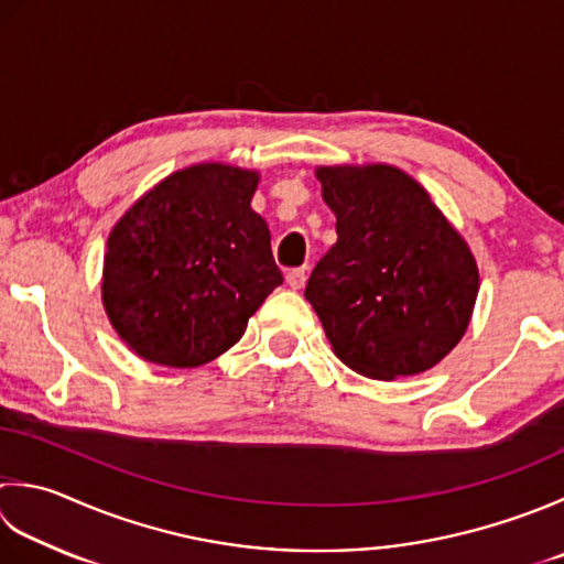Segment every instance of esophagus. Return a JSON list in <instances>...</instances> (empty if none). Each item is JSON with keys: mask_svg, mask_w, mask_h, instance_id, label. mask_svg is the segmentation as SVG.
<instances>
[{"mask_svg": "<svg viewBox=\"0 0 564 564\" xmlns=\"http://www.w3.org/2000/svg\"><path fill=\"white\" fill-rule=\"evenodd\" d=\"M285 283H289L293 291H301L305 285V269H293L285 273Z\"/></svg>", "mask_w": 564, "mask_h": 564, "instance_id": "obj_1", "label": "esophagus"}]
</instances>
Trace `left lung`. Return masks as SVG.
Returning <instances> with one entry per match:
<instances>
[{
  "mask_svg": "<svg viewBox=\"0 0 564 564\" xmlns=\"http://www.w3.org/2000/svg\"><path fill=\"white\" fill-rule=\"evenodd\" d=\"M337 241L307 281L339 361L393 381L433 369L465 337L477 259L425 187L389 163L317 165Z\"/></svg>",
  "mask_w": 564,
  "mask_h": 564,
  "instance_id": "left-lung-1",
  "label": "left lung"
}]
</instances>
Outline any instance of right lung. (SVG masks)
<instances>
[{
  "mask_svg": "<svg viewBox=\"0 0 564 564\" xmlns=\"http://www.w3.org/2000/svg\"><path fill=\"white\" fill-rule=\"evenodd\" d=\"M259 171L205 161L165 175L109 231L102 305L143 361L193 369L235 347L283 275L267 219L251 209Z\"/></svg>",
  "mask_w": 564,
  "mask_h": 564,
  "instance_id": "obj_1",
  "label": "right lung"
}]
</instances>
